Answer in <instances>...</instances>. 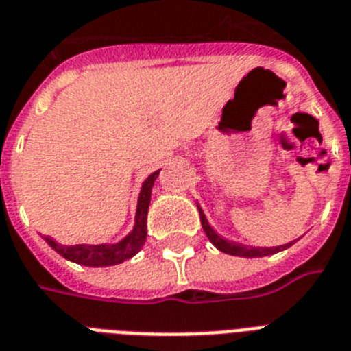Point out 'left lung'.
<instances>
[{"label":"left lung","mask_w":351,"mask_h":351,"mask_svg":"<svg viewBox=\"0 0 351 351\" xmlns=\"http://www.w3.org/2000/svg\"><path fill=\"white\" fill-rule=\"evenodd\" d=\"M198 213H200V222H202V228L208 234L209 242L217 247V250L224 251L228 255H234V256H247V258H256V256H267V255H273V253H278V251L286 250L289 245L293 244V242H289V244H284V245H277V247H247V245H242V244H237V242H231V240H226L222 239L217 231L209 226L208 219H206V215L204 211L200 209L198 206Z\"/></svg>","instance_id":"1"}]
</instances>
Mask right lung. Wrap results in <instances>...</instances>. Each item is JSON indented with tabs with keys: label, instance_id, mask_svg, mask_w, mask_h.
<instances>
[{
	"label": "right lung",
	"instance_id": "obj_1",
	"mask_svg": "<svg viewBox=\"0 0 351 351\" xmlns=\"http://www.w3.org/2000/svg\"><path fill=\"white\" fill-rule=\"evenodd\" d=\"M158 173L160 171H154L153 175H149L145 182H143L140 198H138L134 228L118 244L62 245L58 244L56 240H52V237H49V234L45 237L47 244L51 245L54 251H58L63 258L76 262V264H82V266H114V264H120V262L134 256L138 251L142 250V245L145 244V239H147V226H145V222H147V209L149 202H151V189H153V184Z\"/></svg>",
	"mask_w": 351,
	"mask_h": 351
}]
</instances>
